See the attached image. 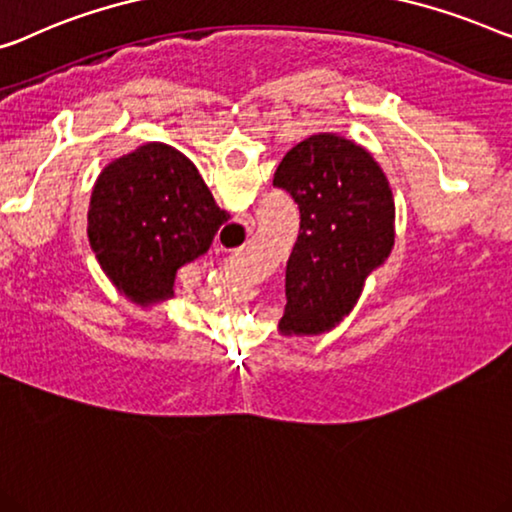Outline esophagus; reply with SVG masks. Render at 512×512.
I'll return each instance as SVG.
<instances>
[{"label":"esophagus","instance_id":"1","mask_svg":"<svg viewBox=\"0 0 512 512\" xmlns=\"http://www.w3.org/2000/svg\"><path fill=\"white\" fill-rule=\"evenodd\" d=\"M238 224L244 228V233H247V235L254 231V217H251V214H240Z\"/></svg>","mask_w":512,"mask_h":512}]
</instances>
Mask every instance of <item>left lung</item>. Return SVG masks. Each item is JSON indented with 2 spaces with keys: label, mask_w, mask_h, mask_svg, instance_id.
<instances>
[{
  "label": "left lung",
  "mask_w": 512,
  "mask_h": 512,
  "mask_svg": "<svg viewBox=\"0 0 512 512\" xmlns=\"http://www.w3.org/2000/svg\"><path fill=\"white\" fill-rule=\"evenodd\" d=\"M272 184L300 210L279 330L288 337L323 335L351 314L365 279L390 256V184L365 147L337 133H316L288 150Z\"/></svg>",
  "instance_id": "1"
}]
</instances>
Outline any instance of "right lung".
<instances>
[{"label": "right lung", "mask_w": 512, "mask_h": 512, "mask_svg": "<svg viewBox=\"0 0 512 512\" xmlns=\"http://www.w3.org/2000/svg\"><path fill=\"white\" fill-rule=\"evenodd\" d=\"M228 219L182 152L147 143L96 177L87 238L117 291L147 307L173 298L177 270L203 256Z\"/></svg>", "instance_id": "1"}]
</instances>
